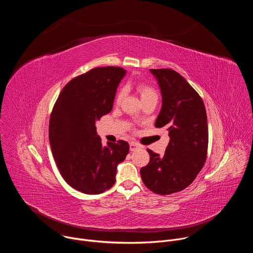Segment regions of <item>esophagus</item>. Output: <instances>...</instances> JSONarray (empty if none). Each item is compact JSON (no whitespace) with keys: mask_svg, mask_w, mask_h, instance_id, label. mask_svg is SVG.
Instances as JSON below:
<instances>
[{"mask_svg":"<svg viewBox=\"0 0 253 253\" xmlns=\"http://www.w3.org/2000/svg\"><path fill=\"white\" fill-rule=\"evenodd\" d=\"M139 147H140V145H139L138 143H136V142H131V143H130V151H135V150H137Z\"/></svg>","mask_w":253,"mask_h":253,"instance_id":"1","label":"esophagus"}]
</instances>
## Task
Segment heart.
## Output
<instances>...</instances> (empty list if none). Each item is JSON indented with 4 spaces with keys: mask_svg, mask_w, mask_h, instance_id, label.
Here are the masks:
<instances>
[{
    "mask_svg": "<svg viewBox=\"0 0 253 253\" xmlns=\"http://www.w3.org/2000/svg\"><path fill=\"white\" fill-rule=\"evenodd\" d=\"M136 89L142 99V101L144 100H147V99H150V98H157V93L155 91V89L153 87H151L150 85L144 83V82H138L136 84ZM126 94V89L124 87H121L117 93H116V96H115V103L116 104H120L121 101L123 100L124 96Z\"/></svg>",
    "mask_w": 253,
    "mask_h": 253,
    "instance_id": "obj_1",
    "label": "heart"
}]
</instances>
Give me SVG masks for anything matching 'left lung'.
I'll return each mask as SVG.
<instances>
[{
  "label": "left lung",
  "instance_id": "1",
  "mask_svg": "<svg viewBox=\"0 0 253 253\" xmlns=\"http://www.w3.org/2000/svg\"><path fill=\"white\" fill-rule=\"evenodd\" d=\"M162 94L155 127L167 128L170 141L163 156L147 149L149 163L141 168L143 183L152 192L168 195L188 187L207 157L208 126L203 100L172 69H150Z\"/></svg>",
  "mask_w": 253,
  "mask_h": 253
}]
</instances>
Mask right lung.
Returning <instances> with one entry per match:
<instances>
[{
	"instance_id": "right-lung-1",
	"label": "right lung",
	"mask_w": 253,
	"mask_h": 253,
	"mask_svg": "<svg viewBox=\"0 0 253 253\" xmlns=\"http://www.w3.org/2000/svg\"><path fill=\"white\" fill-rule=\"evenodd\" d=\"M126 71L99 67L72 79L61 91L50 116L49 140L56 165L65 181L86 194H100L116 181L117 165L129 144H102L95 122L110 113L117 87Z\"/></svg>"
}]
</instances>
